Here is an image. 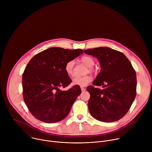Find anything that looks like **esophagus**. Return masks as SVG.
<instances>
[{
  "label": "esophagus",
  "instance_id": "esophagus-1",
  "mask_svg": "<svg viewBox=\"0 0 152 152\" xmlns=\"http://www.w3.org/2000/svg\"><path fill=\"white\" fill-rule=\"evenodd\" d=\"M81 90H82V91H85L86 90V88L84 87H81Z\"/></svg>",
  "mask_w": 152,
  "mask_h": 152
}]
</instances>
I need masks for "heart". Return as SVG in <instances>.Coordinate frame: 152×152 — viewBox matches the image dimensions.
<instances>
[{"label": "heart", "mask_w": 152, "mask_h": 152, "mask_svg": "<svg viewBox=\"0 0 152 152\" xmlns=\"http://www.w3.org/2000/svg\"><path fill=\"white\" fill-rule=\"evenodd\" d=\"M82 62H83L86 66L89 67V72H92L93 69L92 67L94 66L95 64L94 59L88 56H82L80 59ZM75 62L73 60H70L68 61L65 65V71L69 76H72L73 73V67ZM92 80V78L90 76H85L83 77H76L73 80V84L80 86V87H84L88 83H90Z\"/></svg>", "instance_id": "b5f03b06"}]
</instances>
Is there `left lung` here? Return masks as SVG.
Instances as JSON below:
<instances>
[{
  "label": "left lung",
  "mask_w": 152,
  "mask_h": 152,
  "mask_svg": "<svg viewBox=\"0 0 152 152\" xmlns=\"http://www.w3.org/2000/svg\"><path fill=\"white\" fill-rule=\"evenodd\" d=\"M96 57L100 72L93 82L103 89L88 86V110L96 120L110 123L123 118L129 111L137 94V76L131 62L121 52L107 47L83 50Z\"/></svg>",
  "instance_id": "left-lung-1"
}]
</instances>
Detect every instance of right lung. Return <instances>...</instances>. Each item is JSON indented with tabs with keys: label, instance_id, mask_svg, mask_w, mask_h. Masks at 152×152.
<instances>
[{
	"label": "right lung",
	"instance_id": "obj_1",
	"mask_svg": "<svg viewBox=\"0 0 152 152\" xmlns=\"http://www.w3.org/2000/svg\"><path fill=\"white\" fill-rule=\"evenodd\" d=\"M82 49L51 48L35 55L28 62L22 76L23 96L32 115L47 123L66 118L81 93L75 85L62 91L72 80L65 71V65L83 53Z\"/></svg>",
	"mask_w": 152,
	"mask_h": 152
}]
</instances>
